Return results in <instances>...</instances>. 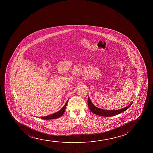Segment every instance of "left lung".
Wrapping results in <instances>:
<instances>
[{"instance_id":"1","label":"left lung","mask_w":153,"mask_h":153,"mask_svg":"<svg viewBox=\"0 0 153 153\" xmlns=\"http://www.w3.org/2000/svg\"><path fill=\"white\" fill-rule=\"evenodd\" d=\"M133 103V102L131 103L127 107L122 108V109H119V110H104L101 108L96 107V106H94L91 100L90 99L89 97H88V107L91 112L93 113L94 114L99 115L100 116L104 117H112L115 116V115H118L119 114L121 113L122 112H124L126 110L128 109L131 105Z\"/></svg>"}]
</instances>
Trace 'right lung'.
<instances>
[{
  "label": "right lung",
  "mask_w": 153,
  "mask_h": 153,
  "mask_svg": "<svg viewBox=\"0 0 153 153\" xmlns=\"http://www.w3.org/2000/svg\"><path fill=\"white\" fill-rule=\"evenodd\" d=\"M68 101H67L65 105L58 112H56L55 113L52 114L51 115H48V116H47L41 117L40 118H41V119H42L43 120L54 119L59 118L65 112V109H66V107Z\"/></svg>",
  "instance_id": "1"
}]
</instances>
